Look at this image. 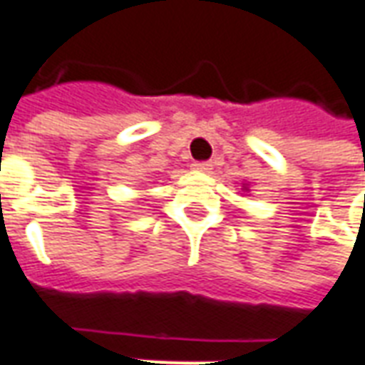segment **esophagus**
<instances>
[{
  "label": "esophagus",
  "instance_id": "1",
  "mask_svg": "<svg viewBox=\"0 0 365 365\" xmlns=\"http://www.w3.org/2000/svg\"><path fill=\"white\" fill-rule=\"evenodd\" d=\"M191 168H193L195 172H209V170H211V164H209V162H193Z\"/></svg>",
  "mask_w": 365,
  "mask_h": 365
}]
</instances>
